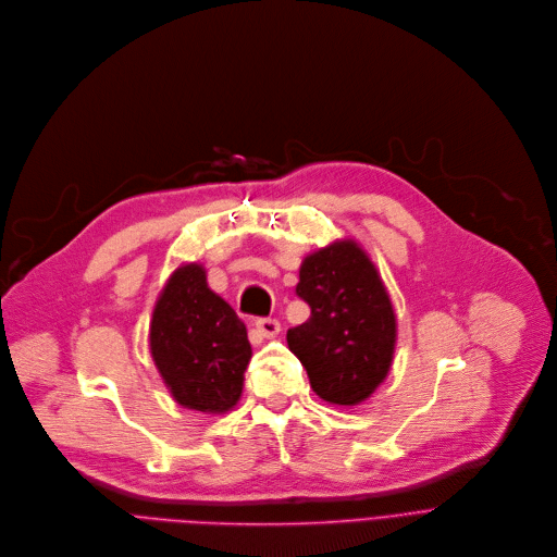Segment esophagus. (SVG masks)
Listing matches in <instances>:
<instances>
[{
  "label": "esophagus",
  "mask_w": 557,
  "mask_h": 557,
  "mask_svg": "<svg viewBox=\"0 0 557 557\" xmlns=\"http://www.w3.org/2000/svg\"><path fill=\"white\" fill-rule=\"evenodd\" d=\"M255 326H257V331L261 333L263 338H274L276 333L281 331V324H278V320H274V318H259V320L255 322Z\"/></svg>",
  "instance_id": "obj_1"
}]
</instances>
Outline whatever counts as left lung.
<instances>
[{
  "instance_id": "left-lung-1",
  "label": "left lung",
  "mask_w": 557,
  "mask_h": 557,
  "mask_svg": "<svg viewBox=\"0 0 557 557\" xmlns=\"http://www.w3.org/2000/svg\"><path fill=\"white\" fill-rule=\"evenodd\" d=\"M296 294L307 322L287 331L313 393L336 406H356L386 380L397 320L386 287L356 242H336L300 265Z\"/></svg>"
}]
</instances>
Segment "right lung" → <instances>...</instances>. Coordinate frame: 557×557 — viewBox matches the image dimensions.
Returning <instances> with one entry per match:
<instances>
[{
    "instance_id": "1",
    "label": "right lung",
    "mask_w": 557,
    "mask_h": 557,
    "mask_svg": "<svg viewBox=\"0 0 557 557\" xmlns=\"http://www.w3.org/2000/svg\"><path fill=\"white\" fill-rule=\"evenodd\" d=\"M153 362L177 404L199 412H226L244 391L252 358L246 324L206 283L197 263L166 281L149 329Z\"/></svg>"
}]
</instances>
